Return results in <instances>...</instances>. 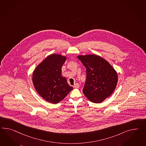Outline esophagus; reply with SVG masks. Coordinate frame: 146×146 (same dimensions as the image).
Instances as JSON below:
<instances>
[{"mask_svg": "<svg viewBox=\"0 0 146 146\" xmlns=\"http://www.w3.org/2000/svg\"><path fill=\"white\" fill-rule=\"evenodd\" d=\"M74 87H75L76 88H78L79 87V84L78 83H76L74 86Z\"/></svg>", "mask_w": 146, "mask_h": 146, "instance_id": "esophagus-1", "label": "esophagus"}]
</instances>
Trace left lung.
I'll return each instance as SVG.
<instances>
[{
    "instance_id": "1",
    "label": "left lung",
    "mask_w": 146,
    "mask_h": 146,
    "mask_svg": "<svg viewBox=\"0 0 146 146\" xmlns=\"http://www.w3.org/2000/svg\"><path fill=\"white\" fill-rule=\"evenodd\" d=\"M77 57L86 69L83 93L92 102H102L115 90L117 82L116 71L107 61L97 55Z\"/></svg>"
}]
</instances>
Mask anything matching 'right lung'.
Segmentation results:
<instances>
[{"instance_id": "right-lung-1", "label": "right lung", "mask_w": 146, "mask_h": 146, "mask_svg": "<svg viewBox=\"0 0 146 146\" xmlns=\"http://www.w3.org/2000/svg\"><path fill=\"white\" fill-rule=\"evenodd\" d=\"M66 57L52 54L46 58L34 70L33 83L38 94L53 104L58 103L73 89L61 76V68Z\"/></svg>"}]
</instances>
